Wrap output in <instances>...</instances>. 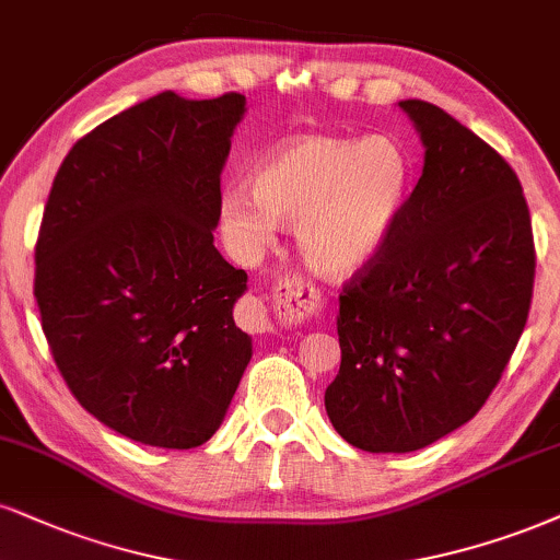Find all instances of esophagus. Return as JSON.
Returning <instances> with one entry per match:
<instances>
[{
    "instance_id": "34e87169",
    "label": "esophagus",
    "mask_w": 560,
    "mask_h": 560,
    "mask_svg": "<svg viewBox=\"0 0 560 560\" xmlns=\"http://www.w3.org/2000/svg\"><path fill=\"white\" fill-rule=\"evenodd\" d=\"M275 306L280 308V316L291 324H301L308 319L319 306V299H316L314 291H308L303 285L301 278H285L278 280L275 285ZM238 322L244 324L252 332H267L269 329V316H267V303L261 299H246L241 301L238 306Z\"/></svg>"
}]
</instances>
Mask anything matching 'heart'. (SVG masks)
I'll return each mask as SVG.
<instances>
[{
    "label": "heart",
    "mask_w": 560,
    "mask_h": 560,
    "mask_svg": "<svg viewBox=\"0 0 560 560\" xmlns=\"http://www.w3.org/2000/svg\"><path fill=\"white\" fill-rule=\"evenodd\" d=\"M410 182V155L395 137H299L261 161L252 191H223L220 223L241 252L265 246L275 223L295 225L308 267L348 278L382 254Z\"/></svg>",
    "instance_id": "heart-1"
}]
</instances>
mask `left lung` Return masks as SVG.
<instances>
[{
  "mask_svg": "<svg viewBox=\"0 0 560 560\" xmlns=\"http://www.w3.org/2000/svg\"><path fill=\"white\" fill-rule=\"evenodd\" d=\"M425 144L423 176L382 254L345 282L342 363L324 392L335 431L405 454L465 425L520 342L535 241L514 168L439 106L399 101Z\"/></svg>",
  "mask_w": 560,
  "mask_h": 560,
  "instance_id": "left-lung-1",
  "label": "left lung"
}]
</instances>
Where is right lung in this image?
<instances>
[{"label": "right lung", "instance_id": "add662e5", "mask_svg": "<svg viewBox=\"0 0 560 560\" xmlns=\"http://www.w3.org/2000/svg\"><path fill=\"white\" fill-rule=\"evenodd\" d=\"M241 93L165 90L74 142L36 241L40 327L74 399L121 436L195 448L252 361L246 272L220 257V174Z\"/></svg>", "mask_w": 560, "mask_h": 560}]
</instances>
